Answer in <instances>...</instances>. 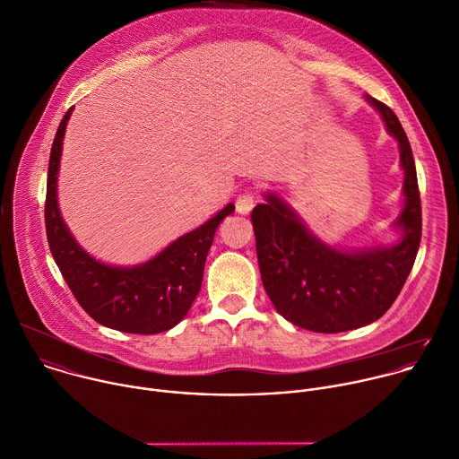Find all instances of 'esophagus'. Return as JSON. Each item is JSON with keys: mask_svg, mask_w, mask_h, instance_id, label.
<instances>
[{"mask_svg": "<svg viewBox=\"0 0 459 459\" xmlns=\"http://www.w3.org/2000/svg\"><path fill=\"white\" fill-rule=\"evenodd\" d=\"M254 195L250 193H245V195H239L238 200H236V211L239 214H248L252 209H254Z\"/></svg>", "mask_w": 459, "mask_h": 459, "instance_id": "34e87169", "label": "esophagus"}]
</instances>
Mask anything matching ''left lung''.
<instances>
[{
    "instance_id": "left-lung-1",
    "label": "left lung",
    "mask_w": 459,
    "mask_h": 459,
    "mask_svg": "<svg viewBox=\"0 0 459 459\" xmlns=\"http://www.w3.org/2000/svg\"><path fill=\"white\" fill-rule=\"evenodd\" d=\"M400 147L405 205L396 220L402 239L393 247L339 250L316 238L273 193L252 211L263 286L291 325L339 333L380 319L398 297L421 239V204L411 143L389 106L366 95Z\"/></svg>"
}]
</instances>
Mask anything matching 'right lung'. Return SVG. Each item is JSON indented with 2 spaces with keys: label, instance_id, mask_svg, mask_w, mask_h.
I'll list each match as a JSON object with an SVG mask.
<instances>
[{
  "label": "right lung",
  "instance_id": "obj_1",
  "mask_svg": "<svg viewBox=\"0 0 459 459\" xmlns=\"http://www.w3.org/2000/svg\"><path fill=\"white\" fill-rule=\"evenodd\" d=\"M72 111L63 117L50 151L45 202L50 252L82 310L99 325L138 335L168 332L187 316L196 299L216 229L234 212V204L142 264L113 266L97 261L75 241L57 205L59 160Z\"/></svg>",
  "mask_w": 459,
  "mask_h": 459
}]
</instances>
